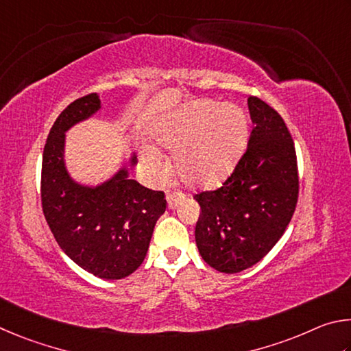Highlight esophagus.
I'll return each instance as SVG.
<instances>
[{"label":"esophagus","instance_id":"1","mask_svg":"<svg viewBox=\"0 0 351 351\" xmlns=\"http://www.w3.org/2000/svg\"><path fill=\"white\" fill-rule=\"evenodd\" d=\"M166 200H168V208L169 210H174L180 205L182 200H185V194L183 193H169L166 195Z\"/></svg>","mask_w":351,"mask_h":351}]
</instances>
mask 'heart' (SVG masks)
I'll return each instance as SVG.
<instances>
[{
    "instance_id": "obj_1",
    "label": "heart",
    "mask_w": 351,
    "mask_h": 351,
    "mask_svg": "<svg viewBox=\"0 0 351 351\" xmlns=\"http://www.w3.org/2000/svg\"><path fill=\"white\" fill-rule=\"evenodd\" d=\"M154 137L177 149L176 169L186 185L211 189L231 174L242 156L248 138L247 117L234 104L195 100L160 119ZM146 157L162 162L156 149H147Z\"/></svg>"
}]
</instances>
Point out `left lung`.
<instances>
[{
  "mask_svg": "<svg viewBox=\"0 0 351 351\" xmlns=\"http://www.w3.org/2000/svg\"><path fill=\"white\" fill-rule=\"evenodd\" d=\"M253 121L248 147L216 191L195 194L200 217L195 243L208 265L241 273L262 261L284 234L296 210V149L285 121L257 97H248Z\"/></svg>",
  "mask_w": 351,
  "mask_h": 351,
  "instance_id": "8db88e82",
  "label": "left lung"
}]
</instances>
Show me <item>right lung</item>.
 <instances>
[{"label":"right lung","mask_w":351,"mask_h":351,"mask_svg":"<svg viewBox=\"0 0 351 351\" xmlns=\"http://www.w3.org/2000/svg\"><path fill=\"white\" fill-rule=\"evenodd\" d=\"M100 108L98 95L88 94L55 120L43 151L41 205L60 248L88 273L114 280L132 274L145 261L166 200L162 191L129 179L126 166L97 186L82 185L69 176L64 134ZM135 163L132 156L129 165Z\"/></svg>","instance_id":"obj_1"}]
</instances>
